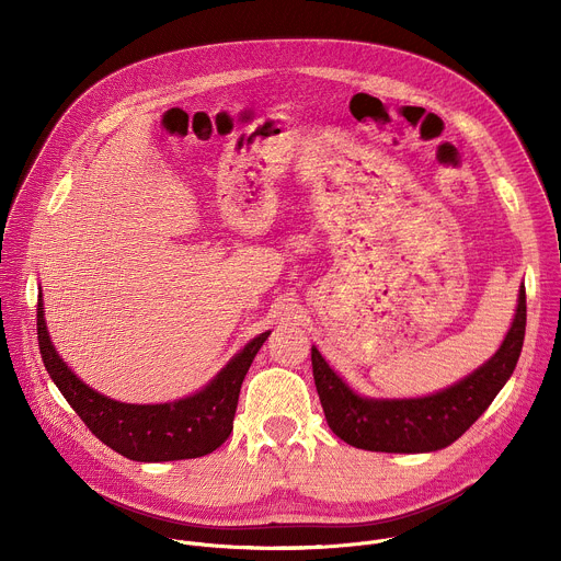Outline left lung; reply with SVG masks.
Returning a JSON list of instances; mask_svg holds the SVG:
<instances>
[{
    "label": "left lung",
    "instance_id": "8db88e82",
    "mask_svg": "<svg viewBox=\"0 0 561 561\" xmlns=\"http://www.w3.org/2000/svg\"><path fill=\"white\" fill-rule=\"evenodd\" d=\"M526 333V290L500 351L459 383L422 399H366L355 394L312 346V377L331 431L375 453H428L459 439L513 375Z\"/></svg>",
    "mask_w": 561,
    "mask_h": 561
}]
</instances>
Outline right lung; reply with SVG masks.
I'll return each mask as SVG.
<instances>
[{
    "instance_id": "add662e5",
    "label": "right lung",
    "mask_w": 561,
    "mask_h": 561,
    "mask_svg": "<svg viewBox=\"0 0 561 561\" xmlns=\"http://www.w3.org/2000/svg\"><path fill=\"white\" fill-rule=\"evenodd\" d=\"M268 335L262 333L247 344L193 397L154 407L119 404L79 381L59 359L44 324L42 299L37 301V342L50 379L100 442L135 461L195 459L219 448L232 431L239 388Z\"/></svg>"
}]
</instances>
